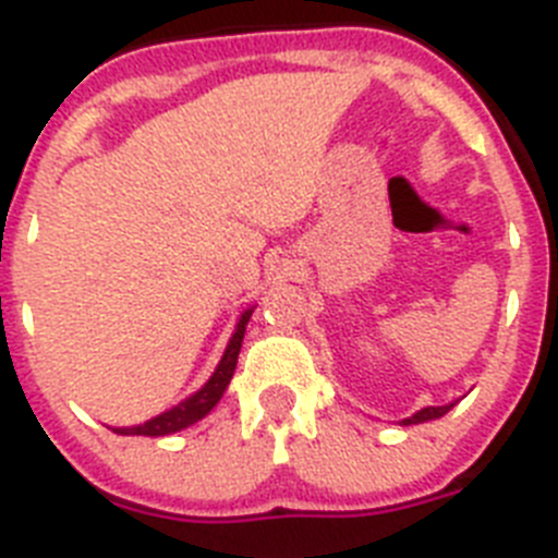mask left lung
Masks as SVG:
<instances>
[{
	"instance_id": "8db88e82",
	"label": "left lung",
	"mask_w": 558,
	"mask_h": 558,
	"mask_svg": "<svg viewBox=\"0 0 558 558\" xmlns=\"http://www.w3.org/2000/svg\"><path fill=\"white\" fill-rule=\"evenodd\" d=\"M456 405V402H450V405H438V408H422V411H416L413 416L402 418V425H422V422H430V418H441L445 413H450V408Z\"/></svg>"
}]
</instances>
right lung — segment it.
Listing matches in <instances>:
<instances>
[{
	"instance_id": "add662e5",
	"label": "right lung",
	"mask_w": 558,
	"mask_h": 558,
	"mask_svg": "<svg viewBox=\"0 0 558 558\" xmlns=\"http://www.w3.org/2000/svg\"><path fill=\"white\" fill-rule=\"evenodd\" d=\"M254 313V307L243 310V315L236 318V327L229 338V347H226L223 357H220L218 368L211 372V377L206 379L204 386L198 388L195 393H190L186 399H181L179 405H172L170 411L159 413V416L147 418L145 425H133V427H111L113 433H120V436H170V433H179L184 427L195 425L211 408L218 405L223 391L229 388L231 377H234L236 368V354H240V347H243L245 338V327H248V318Z\"/></svg>"
}]
</instances>
